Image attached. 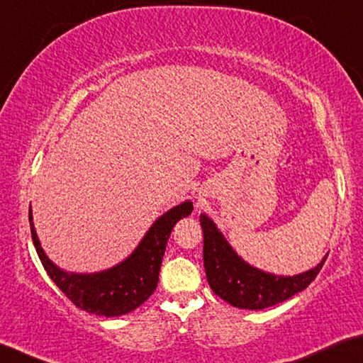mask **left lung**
<instances>
[{
    "mask_svg": "<svg viewBox=\"0 0 363 363\" xmlns=\"http://www.w3.org/2000/svg\"><path fill=\"white\" fill-rule=\"evenodd\" d=\"M203 227L204 269L213 292L237 308L264 310L310 286L328 255L311 269L295 276H277L248 264L230 247L209 216H199Z\"/></svg>",
    "mask_w": 363,
    "mask_h": 363,
    "instance_id": "obj_1",
    "label": "left lung"
}]
</instances>
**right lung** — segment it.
<instances>
[{
    "label": "right lung",
    "instance_id": "add662e5",
    "mask_svg": "<svg viewBox=\"0 0 363 363\" xmlns=\"http://www.w3.org/2000/svg\"><path fill=\"white\" fill-rule=\"evenodd\" d=\"M193 211L191 201L175 206L149 227L133 253L121 263L99 272H68L53 263L43 252L32 220L29 222L33 247L47 274L77 308L99 316H121L141 306L154 294L159 271L172 228Z\"/></svg>",
    "mask_w": 363,
    "mask_h": 363
}]
</instances>
